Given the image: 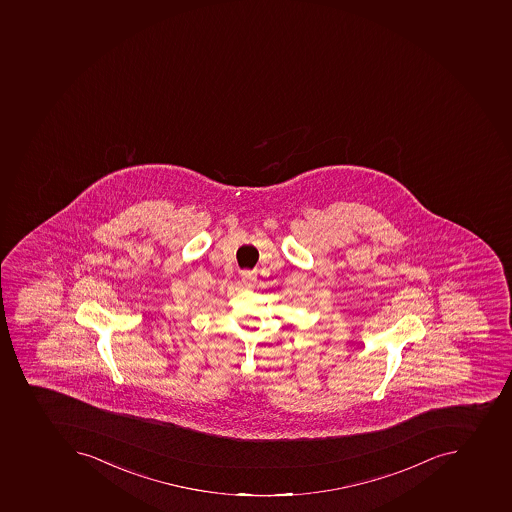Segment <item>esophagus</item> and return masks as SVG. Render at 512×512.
Instances as JSON below:
<instances>
[{
    "instance_id": "1",
    "label": "esophagus",
    "mask_w": 512,
    "mask_h": 512,
    "mask_svg": "<svg viewBox=\"0 0 512 512\" xmlns=\"http://www.w3.org/2000/svg\"><path fill=\"white\" fill-rule=\"evenodd\" d=\"M242 280L246 286H251L256 282V274L251 272V270H242Z\"/></svg>"
}]
</instances>
